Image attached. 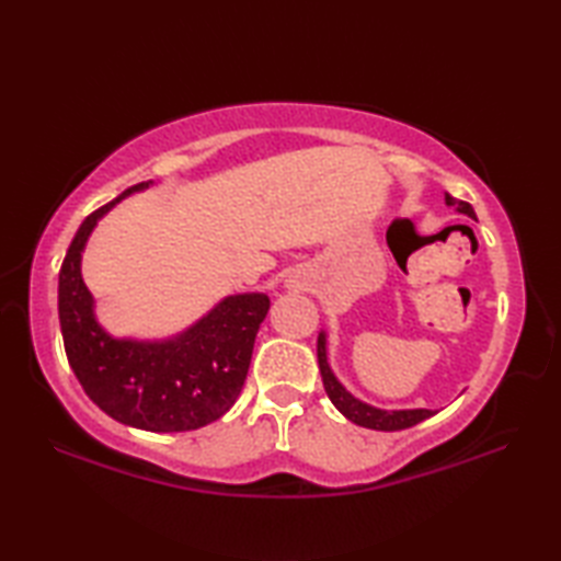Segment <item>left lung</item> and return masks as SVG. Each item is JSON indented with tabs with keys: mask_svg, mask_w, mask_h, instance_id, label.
Masks as SVG:
<instances>
[{
	"mask_svg": "<svg viewBox=\"0 0 561 561\" xmlns=\"http://www.w3.org/2000/svg\"><path fill=\"white\" fill-rule=\"evenodd\" d=\"M446 205L456 207L458 211L468 214V217L474 219V209L468 205V202L446 195ZM318 366H320V376H323V386H325L328 398L354 424L366 426V428H376V432H400V428H410L414 424L428 420V416L434 414L432 410H396V412L376 410V408H371V404H366L362 400H356L354 396H350V392L342 388L340 380L330 371L323 332L318 335Z\"/></svg>",
	"mask_w": 561,
	"mask_h": 561,
	"instance_id": "left-lung-1",
	"label": "left lung"
}]
</instances>
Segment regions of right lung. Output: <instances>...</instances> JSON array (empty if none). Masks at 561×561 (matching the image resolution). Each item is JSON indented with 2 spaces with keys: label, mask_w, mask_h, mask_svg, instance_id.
<instances>
[{
  "label": "right lung",
  "mask_w": 561,
  "mask_h": 561,
  "mask_svg": "<svg viewBox=\"0 0 561 561\" xmlns=\"http://www.w3.org/2000/svg\"><path fill=\"white\" fill-rule=\"evenodd\" d=\"M147 185L127 187L81 221L59 267V328L71 371L105 414L145 432H193L217 422L241 396L270 299L265 294L229 296L169 342L113 340L103 332L81 279V250L115 202Z\"/></svg>",
  "instance_id": "1"
}]
</instances>
